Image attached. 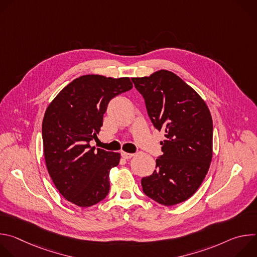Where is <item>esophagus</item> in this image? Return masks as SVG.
I'll use <instances>...</instances> for the list:
<instances>
[{
	"label": "esophagus",
	"mask_w": 257,
	"mask_h": 257,
	"mask_svg": "<svg viewBox=\"0 0 257 257\" xmlns=\"http://www.w3.org/2000/svg\"><path fill=\"white\" fill-rule=\"evenodd\" d=\"M121 156H122V158H124V159L128 160V159H131V158L134 156V154H129V153L122 152V153H121Z\"/></svg>",
	"instance_id": "esophagus-1"
}]
</instances>
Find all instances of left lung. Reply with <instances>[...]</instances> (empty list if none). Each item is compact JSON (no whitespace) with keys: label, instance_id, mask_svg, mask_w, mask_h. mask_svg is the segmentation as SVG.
Here are the masks:
<instances>
[{"label":"left lung","instance_id":"8db88e82","mask_svg":"<svg viewBox=\"0 0 257 257\" xmlns=\"http://www.w3.org/2000/svg\"><path fill=\"white\" fill-rule=\"evenodd\" d=\"M148 114L165 131L163 155L153 175L141 180L143 192L167 206L190 198L207 174L212 158V119L205 101L168 70L132 78Z\"/></svg>","mask_w":257,"mask_h":257}]
</instances>
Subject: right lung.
Masks as SVG:
<instances>
[{"label":"right lung","mask_w":257,"mask_h":257,"mask_svg":"<svg viewBox=\"0 0 257 257\" xmlns=\"http://www.w3.org/2000/svg\"><path fill=\"white\" fill-rule=\"evenodd\" d=\"M133 87L128 77L83 75L52 100L43 120L44 155L56 188L68 201L88 207L109 190V171L120 154L90 146L108 101Z\"/></svg>","instance_id":"add662e5"}]
</instances>
